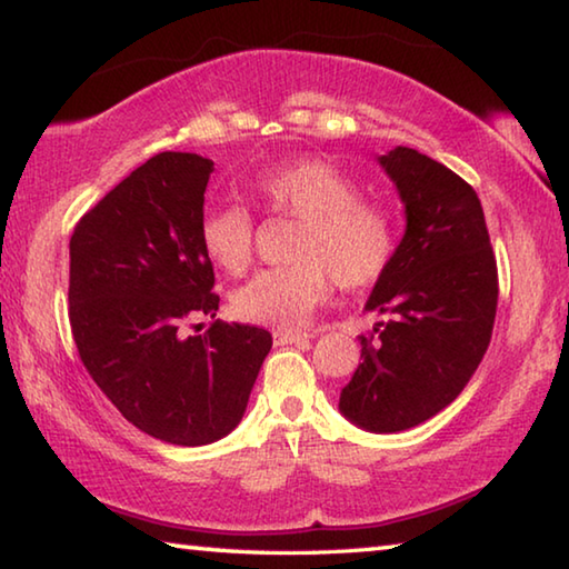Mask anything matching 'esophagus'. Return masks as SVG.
Segmentation results:
<instances>
[{"label": "esophagus", "instance_id": "obj_1", "mask_svg": "<svg viewBox=\"0 0 569 569\" xmlns=\"http://www.w3.org/2000/svg\"><path fill=\"white\" fill-rule=\"evenodd\" d=\"M310 332H297V330H274L277 346H292V342H307Z\"/></svg>", "mask_w": 569, "mask_h": 569}]
</instances>
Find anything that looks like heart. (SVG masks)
Wrapping results in <instances>:
<instances>
[{
	"instance_id": "1",
	"label": "heart",
	"mask_w": 569,
	"mask_h": 569,
	"mask_svg": "<svg viewBox=\"0 0 569 569\" xmlns=\"http://www.w3.org/2000/svg\"><path fill=\"white\" fill-rule=\"evenodd\" d=\"M244 189L272 217L300 219L292 264L269 267L231 292L239 320L297 328L328 300L332 277L346 290L376 284L398 249L396 221L383 203L362 199L360 186L328 158L302 156L264 166ZM203 254L227 274H241L254 254V217L239 203H219L199 221Z\"/></svg>"
}]
</instances>
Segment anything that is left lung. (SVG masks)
Returning <instances> with one entry per match:
<instances>
[{"label":"left lung","mask_w":569,"mask_h":569,"mask_svg":"<svg viewBox=\"0 0 569 569\" xmlns=\"http://www.w3.org/2000/svg\"><path fill=\"white\" fill-rule=\"evenodd\" d=\"M406 203V237L366 310L386 315L362 335V362L340 411L376 433L443 411L477 372L497 318L499 272L477 191L413 148L380 156Z\"/></svg>","instance_id":"1"}]
</instances>
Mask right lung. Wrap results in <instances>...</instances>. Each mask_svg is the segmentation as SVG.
I'll return each mask as SVG.
<instances>
[{
    "mask_svg": "<svg viewBox=\"0 0 569 569\" xmlns=\"http://www.w3.org/2000/svg\"><path fill=\"white\" fill-rule=\"evenodd\" d=\"M211 171L197 153L148 158L70 237L68 315L82 366L126 421L176 446L211 443L241 421L272 348L264 328L213 320L219 295L199 241ZM201 317L212 322L199 336Z\"/></svg>",
    "mask_w": 569,
    "mask_h": 569,
    "instance_id": "add662e5",
    "label": "right lung"
}]
</instances>
